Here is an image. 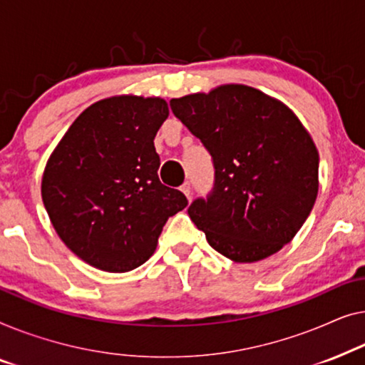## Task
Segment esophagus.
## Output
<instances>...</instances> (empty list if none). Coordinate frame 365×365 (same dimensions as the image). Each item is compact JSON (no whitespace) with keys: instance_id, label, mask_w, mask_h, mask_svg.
I'll return each mask as SVG.
<instances>
[{"instance_id":"1","label":"esophagus","mask_w":365,"mask_h":365,"mask_svg":"<svg viewBox=\"0 0 365 365\" xmlns=\"http://www.w3.org/2000/svg\"><path fill=\"white\" fill-rule=\"evenodd\" d=\"M180 190H182V193L185 195V197L190 198V183L185 182V183L182 185V187H180Z\"/></svg>"}]
</instances>
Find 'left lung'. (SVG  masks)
<instances>
[{
    "label": "left lung",
    "instance_id": "obj_1",
    "mask_svg": "<svg viewBox=\"0 0 365 365\" xmlns=\"http://www.w3.org/2000/svg\"><path fill=\"white\" fill-rule=\"evenodd\" d=\"M213 158L215 185L188 215L220 255L255 263L294 238L314 207L319 153L289 107L255 87L225 84L170 101Z\"/></svg>",
    "mask_w": 365,
    "mask_h": 365
}]
</instances>
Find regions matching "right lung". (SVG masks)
<instances>
[{"label":"right lung","mask_w":365,"mask_h":365,"mask_svg":"<svg viewBox=\"0 0 365 365\" xmlns=\"http://www.w3.org/2000/svg\"><path fill=\"white\" fill-rule=\"evenodd\" d=\"M168 117L160 97L114 96L73 122L46 163L41 195L64 245L109 273L153 255L163 225L188 202L158 180L153 138Z\"/></svg>","instance_id":"right-lung-1"}]
</instances>
